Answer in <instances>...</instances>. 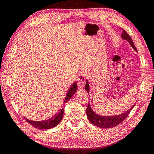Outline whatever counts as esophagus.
Returning a JSON list of instances; mask_svg holds the SVG:
<instances>
[{
	"instance_id": "34e87169",
	"label": "esophagus",
	"mask_w": 154,
	"mask_h": 154,
	"mask_svg": "<svg viewBox=\"0 0 154 154\" xmlns=\"http://www.w3.org/2000/svg\"><path fill=\"white\" fill-rule=\"evenodd\" d=\"M86 75L84 72H82V73L79 75V77L77 78V85L79 88H83L85 86V78H86Z\"/></svg>"
}]
</instances>
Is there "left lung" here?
I'll return each instance as SVG.
<instances>
[{
  "instance_id": "left-lung-1",
  "label": "left lung",
  "mask_w": 154,
  "mask_h": 154,
  "mask_svg": "<svg viewBox=\"0 0 154 154\" xmlns=\"http://www.w3.org/2000/svg\"><path fill=\"white\" fill-rule=\"evenodd\" d=\"M122 38L124 40H126L130 44V45L132 47V48H133L135 51H137L136 47H135L133 41L132 40V38H130V35L124 30H123V32H122ZM85 89L87 91L88 94H89L90 85L88 79L86 80ZM133 106H132L131 109H130L128 111H126L124 113L113 116H99V115L96 114L93 111L89 103H88V107L86 109V113L88 119H89L91 123L94 125V126L100 128H113L118 126L119 124H121L122 122L127 118V116H128L130 112L131 111L132 109H133Z\"/></svg>"
}]
</instances>
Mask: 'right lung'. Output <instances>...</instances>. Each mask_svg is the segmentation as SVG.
<instances>
[{
	"label": "right lung",
	"mask_w": 154,
	"mask_h": 154,
	"mask_svg": "<svg viewBox=\"0 0 154 154\" xmlns=\"http://www.w3.org/2000/svg\"><path fill=\"white\" fill-rule=\"evenodd\" d=\"M77 88V83L75 82L72 85V86L70 88L69 90L68 91V92L66 95V97L64 99V102L63 104V106H62V109L58 113H57L55 116H54L52 118H49L47 120L41 121V122H37V121H32L30 120V119H28L26 118V121L29 123L30 125H32V126L35 127V128L40 129V130H46V129H50L52 128H54L57 125L60 124V122H61L62 118H63V114H64V106L65 105V103H67L71 98L72 96V95L76 92Z\"/></svg>",
	"instance_id": "1"
}]
</instances>
